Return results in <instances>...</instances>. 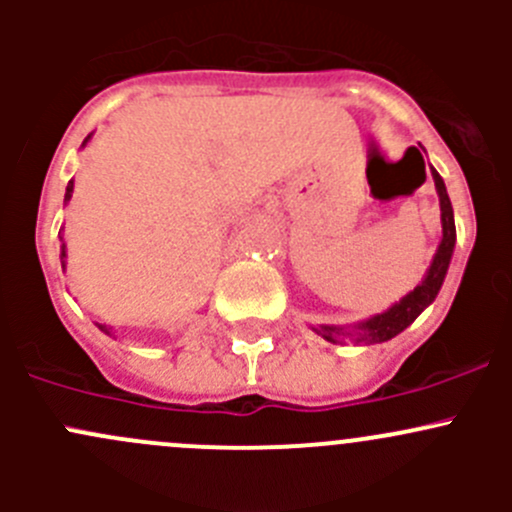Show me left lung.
I'll return each instance as SVG.
<instances>
[{
  "label": "left lung",
  "instance_id": "left-lung-1",
  "mask_svg": "<svg viewBox=\"0 0 512 512\" xmlns=\"http://www.w3.org/2000/svg\"><path fill=\"white\" fill-rule=\"evenodd\" d=\"M411 151H416L418 156H421V151H418L416 146L411 148ZM421 160H423V156H421ZM431 175H433V183H436L438 198H441V220H443V240H441V245H438L436 257H433L426 277H423V282L414 289V292L406 294L399 304H394L391 309H386L384 314H376V317L366 319V322H361L359 327H356L359 329V332H354L356 342H386V339H391V337H396L399 332H404V329L418 317V314H421L423 309H426L428 304L436 299L438 289H441V285H443V277H446L448 265H451L453 245H456V223H453V208H451V198H448V193H446V183H443V178L438 175L436 168H431ZM423 178H426V165H423ZM314 332L322 334L327 342H334V344H339L337 334H344V332H339L337 327H322V329H314Z\"/></svg>",
  "mask_w": 512,
  "mask_h": 512
}]
</instances>
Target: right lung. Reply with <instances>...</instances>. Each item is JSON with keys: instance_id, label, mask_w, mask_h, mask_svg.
Listing matches in <instances>:
<instances>
[{"instance_id": "1", "label": "right lung", "mask_w": 512, "mask_h": 512, "mask_svg": "<svg viewBox=\"0 0 512 512\" xmlns=\"http://www.w3.org/2000/svg\"><path fill=\"white\" fill-rule=\"evenodd\" d=\"M86 141H89V138H86ZM84 141V143H86ZM71 190H74V180H69V185H66V195H64V200H69L71 198ZM64 257H66V252H61V265H64ZM103 329V332H106L108 334V329L106 327H101Z\"/></svg>"}]
</instances>
